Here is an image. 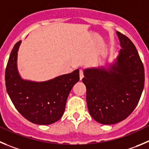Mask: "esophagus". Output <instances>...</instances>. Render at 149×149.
Wrapping results in <instances>:
<instances>
[{
    "mask_svg": "<svg viewBox=\"0 0 149 149\" xmlns=\"http://www.w3.org/2000/svg\"><path fill=\"white\" fill-rule=\"evenodd\" d=\"M79 77H80V80H81L83 79V77H84V73H83L82 69L79 70Z\"/></svg>",
    "mask_w": 149,
    "mask_h": 149,
    "instance_id": "obj_1",
    "label": "esophagus"
}]
</instances>
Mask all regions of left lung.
I'll return each mask as SVG.
<instances>
[{
  "mask_svg": "<svg viewBox=\"0 0 149 149\" xmlns=\"http://www.w3.org/2000/svg\"><path fill=\"white\" fill-rule=\"evenodd\" d=\"M121 49L113 63L86 68L82 81L93 118L111 125L126 119L137 107L145 81L144 67L132 42L116 31Z\"/></svg>",
  "mask_w": 149,
  "mask_h": 149,
  "instance_id": "left-lung-1",
  "label": "left lung"
}]
</instances>
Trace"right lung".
Segmentation results:
<instances>
[{"label":"right lung","instance_id":"obj_1","mask_svg":"<svg viewBox=\"0 0 149 149\" xmlns=\"http://www.w3.org/2000/svg\"><path fill=\"white\" fill-rule=\"evenodd\" d=\"M20 43L14 46L6 68V91L15 108L28 120L39 125L55 123L63 115L68 95L79 81V69L48 81L25 80L19 74L17 64Z\"/></svg>","mask_w":149,"mask_h":149}]
</instances>
